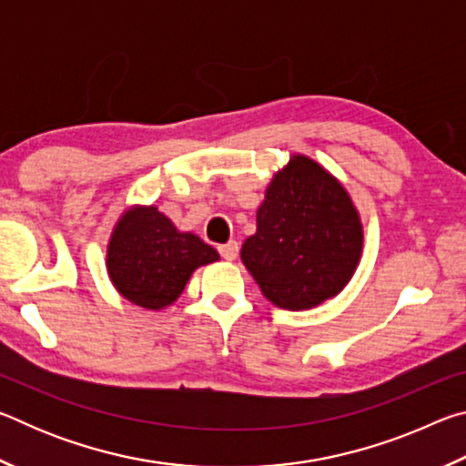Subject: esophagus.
<instances>
[{
	"mask_svg": "<svg viewBox=\"0 0 466 466\" xmlns=\"http://www.w3.org/2000/svg\"><path fill=\"white\" fill-rule=\"evenodd\" d=\"M219 255H222L226 261H234V258L238 257V242L230 240V242L222 244V247H219Z\"/></svg>",
	"mask_w": 466,
	"mask_h": 466,
	"instance_id": "obj_1",
	"label": "esophagus"
}]
</instances>
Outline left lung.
I'll list each match as a JSON object with an SVG mask.
<instances>
[{
  "instance_id": "1",
  "label": "left lung",
  "mask_w": 466,
  "mask_h": 466,
  "mask_svg": "<svg viewBox=\"0 0 466 466\" xmlns=\"http://www.w3.org/2000/svg\"><path fill=\"white\" fill-rule=\"evenodd\" d=\"M361 250L364 224L341 180L294 154L267 187L240 258L271 304L299 312L341 294Z\"/></svg>"
}]
</instances>
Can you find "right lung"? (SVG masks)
<instances>
[{"instance_id": "right-lung-1", "label": "right lung", "mask_w": 466, "mask_h": 466, "mask_svg": "<svg viewBox=\"0 0 466 466\" xmlns=\"http://www.w3.org/2000/svg\"><path fill=\"white\" fill-rule=\"evenodd\" d=\"M219 261L214 247L180 232L156 205H131L106 244V273L119 294L146 310H164L183 294L191 275Z\"/></svg>"}]
</instances>
